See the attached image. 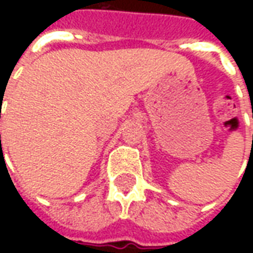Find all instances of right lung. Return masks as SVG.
<instances>
[{
    "instance_id": "add662e5",
    "label": "right lung",
    "mask_w": 253,
    "mask_h": 253,
    "mask_svg": "<svg viewBox=\"0 0 253 253\" xmlns=\"http://www.w3.org/2000/svg\"><path fill=\"white\" fill-rule=\"evenodd\" d=\"M0 138H1V135H0Z\"/></svg>"
}]
</instances>
